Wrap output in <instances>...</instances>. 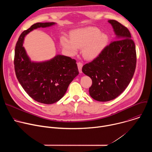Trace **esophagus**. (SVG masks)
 <instances>
[{
    "label": "esophagus",
    "instance_id": "1",
    "mask_svg": "<svg viewBox=\"0 0 152 152\" xmlns=\"http://www.w3.org/2000/svg\"><path fill=\"white\" fill-rule=\"evenodd\" d=\"M77 67H78V69H79V73H82V66H83V64H82V62H78L77 63Z\"/></svg>",
    "mask_w": 152,
    "mask_h": 152
}]
</instances>
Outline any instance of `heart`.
I'll use <instances>...</instances> for the list:
<instances>
[{"instance_id": "b5f03b06", "label": "heart", "mask_w": 152, "mask_h": 152, "mask_svg": "<svg viewBox=\"0 0 152 152\" xmlns=\"http://www.w3.org/2000/svg\"><path fill=\"white\" fill-rule=\"evenodd\" d=\"M107 41V35L96 27L89 26L72 31L70 38L62 37L60 41L63 49L70 55L82 48V55L87 59L96 58L102 51Z\"/></svg>"}]
</instances>
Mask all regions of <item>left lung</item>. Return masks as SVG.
<instances>
[{
    "label": "left lung",
    "instance_id": "obj_1",
    "mask_svg": "<svg viewBox=\"0 0 152 152\" xmlns=\"http://www.w3.org/2000/svg\"><path fill=\"white\" fill-rule=\"evenodd\" d=\"M108 22L114 29L116 41L82 67V72L92 79L90 95L99 102L113 100L125 90L133 77L137 64L135 45L128 29L114 20Z\"/></svg>",
    "mask_w": 152,
    "mask_h": 152
}]
</instances>
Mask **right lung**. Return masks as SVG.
<instances>
[{"label":"right lung","mask_w":152,"mask_h":152,"mask_svg":"<svg viewBox=\"0 0 152 152\" xmlns=\"http://www.w3.org/2000/svg\"><path fill=\"white\" fill-rule=\"evenodd\" d=\"M55 24L54 22L34 24L21 34L15 48L14 69L19 83L31 98L45 104H52L59 100L79 74L74 59L57 55L47 61L32 62L23 46L24 38L30 32Z\"/></svg>","instance_id":"1"}]
</instances>
